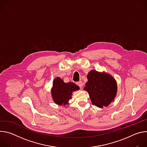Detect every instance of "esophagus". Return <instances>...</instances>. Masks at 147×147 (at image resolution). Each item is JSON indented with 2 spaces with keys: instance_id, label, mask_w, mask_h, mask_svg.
I'll list each match as a JSON object with an SVG mask.
<instances>
[{
  "instance_id": "esophagus-1",
  "label": "esophagus",
  "mask_w": 147,
  "mask_h": 147,
  "mask_svg": "<svg viewBox=\"0 0 147 147\" xmlns=\"http://www.w3.org/2000/svg\"><path fill=\"white\" fill-rule=\"evenodd\" d=\"M77 85L78 86H79V87H80V88L81 89V88H82V85H83V84H82V82L81 81H78V82H77Z\"/></svg>"
}]
</instances>
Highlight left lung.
<instances>
[{
	"instance_id": "1",
	"label": "left lung",
	"mask_w": 147,
	"mask_h": 147,
	"mask_svg": "<svg viewBox=\"0 0 147 147\" xmlns=\"http://www.w3.org/2000/svg\"><path fill=\"white\" fill-rule=\"evenodd\" d=\"M84 90L89 94L92 103L99 108L108 107L117 92L115 80L108 74L92 70L87 75Z\"/></svg>"
}]
</instances>
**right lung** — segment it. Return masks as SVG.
<instances>
[{
    "instance_id": "obj_1",
    "label": "right lung",
    "mask_w": 147,
    "mask_h": 147,
    "mask_svg": "<svg viewBox=\"0 0 147 147\" xmlns=\"http://www.w3.org/2000/svg\"><path fill=\"white\" fill-rule=\"evenodd\" d=\"M79 87L73 82L65 83L63 80L57 77L53 81L52 95L54 102L58 105H67L71 98L72 92L78 90Z\"/></svg>"
}]
</instances>
